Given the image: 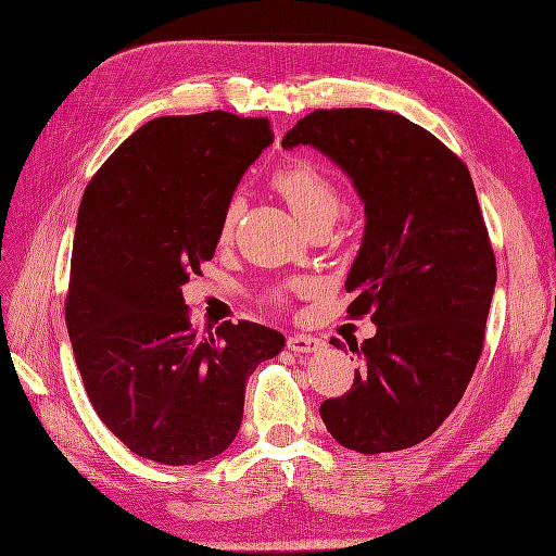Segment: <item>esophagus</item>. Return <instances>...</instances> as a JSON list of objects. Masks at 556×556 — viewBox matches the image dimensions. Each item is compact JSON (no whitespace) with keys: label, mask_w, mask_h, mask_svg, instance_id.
<instances>
[{"label":"esophagus","mask_w":556,"mask_h":556,"mask_svg":"<svg viewBox=\"0 0 556 556\" xmlns=\"http://www.w3.org/2000/svg\"><path fill=\"white\" fill-rule=\"evenodd\" d=\"M288 350L300 352V354H316L325 350V343L316 336H306V333H295L288 338Z\"/></svg>","instance_id":"34e87169"}]
</instances>
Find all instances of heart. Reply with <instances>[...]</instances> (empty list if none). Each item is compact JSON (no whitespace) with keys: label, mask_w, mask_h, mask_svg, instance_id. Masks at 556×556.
<instances>
[{"label":"heart","mask_w":556,"mask_h":556,"mask_svg":"<svg viewBox=\"0 0 556 556\" xmlns=\"http://www.w3.org/2000/svg\"><path fill=\"white\" fill-rule=\"evenodd\" d=\"M273 184L281 192L283 200L291 204L293 213L302 220L304 227H311L316 223H333L343 208L341 190H338L336 181L311 161H295L281 167V170L275 173ZM238 213L240 204L238 200H231L220 220L223 240L231 238L233 227L238 223Z\"/></svg>","instance_id":"b5f03b06"}]
</instances>
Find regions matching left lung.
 <instances>
[{
    "mask_svg": "<svg viewBox=\"0 0 556 556\" xmlns=\"http://www.w3.org/2000/svg\"><path fill=\"white\" fill-rule=\"evenodd\" d=\"M281 144L329 156L366 206L345 288L350 316L370 313L377 333L350 343L364 366L323 402V422L361 454L418 445L468 389L497 279L468 167L420 125L375 109H318Z\"/></svg>",
    "mask_w": 556,
    "mask_h": 556,
    "instance_id": "8db88e82",
    "label": "left lung"
}]
</instances>
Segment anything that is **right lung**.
I'll use <instances>...</instances> for the list:
<instances>
[{
    "mask_svg": "<svg viewBox=\"0 0 556 556\" xmlns=\"http://www.w3.org/2000/svg\"><path fill=\"white\" fill-rule=\"evenodd\" d=\"M273 138L268 117L163 115L119 144L81 198L65 300L72 350L100 420L156 464L225 452L250 375L283 348L279 331L248 320L200 333L181 295Z\"/></svg>",
    "mask_w": 556,
    "mask_h": 556,
    "instance_id": "1",
    "label": "right lung"
}]
</instances>
